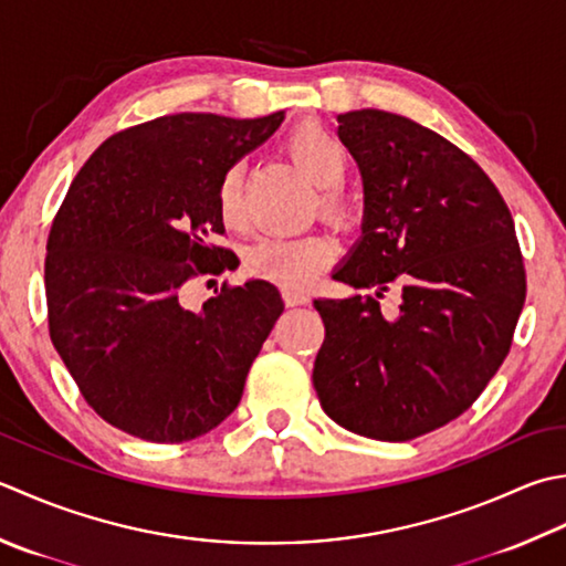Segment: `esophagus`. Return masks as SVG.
Wrapping results in <instances>:
<instances>
[{
  "label": "esophagus",
  "instance_id": "esophagus-1",
  "mask_svg": "<svg viewBox=\"0 0 566 566\" xmlns=\"http://www.w3.org/2000/svg\"><path fill=\"white\" fill-rule=\"evenodd\" d=\"M284 302L290 306H298L308 302V294L304 290H294V286H286L284 290Z\"/></svg>",
  "mask_w": 566,
  "mask_h": 566
}]
</instances>
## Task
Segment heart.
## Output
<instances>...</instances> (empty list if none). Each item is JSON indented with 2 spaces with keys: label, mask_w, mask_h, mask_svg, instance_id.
<instances>
[{
  "label": "heart",
  "mask_w": 566,
  "mask_h": 566,
  "mask_svg": "<svg viewBox=\"0 0 566 566\" xmlns=\"http://www.w3.org/2000/svg\"><path fill=\"white\" fill-rule=\"evenodd\" d=\"M284 149L296 164V169L316 186H336L346 176V149H343V144L334 132H328L318 122H302V125H296L286 135ZM321 203H324V210L331 218L346 216V208H343L336 193L326 191L321 196ZM216 206L218 216L226 226L235 228L242 223L240 166H230L220 176L216 188ZM334 254L336 242L324 235V232H312V235L302 238H264L248 250L245 268L252 274L268 276L272 282L302 290V286L312 284L326 270V264L334 260Z\"/></svg>",
  "instance_id": "b5f03b06"
}]
</instances>
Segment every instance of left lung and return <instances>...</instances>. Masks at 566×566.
<instances>
[{"label": "left lung", "mask_w": 566, "mask_h": 566, "mask_svg": "<svg viewBox=\"0 0 566 566\" xmlns=\"http://www.w3.org/2000/svg\"><path fill=\"white\" fill-rule=\"evenodd\" d=\"M363 181L360 238L336 280L370 296L314 298L324 412L353 434L409 441L467 412L511 350L525 268L503 196L469 154L385 109L338 115ZM401 306L387 319L379 296Z\"/></svg>", "instance_id": "obj_1"}]
</instances>
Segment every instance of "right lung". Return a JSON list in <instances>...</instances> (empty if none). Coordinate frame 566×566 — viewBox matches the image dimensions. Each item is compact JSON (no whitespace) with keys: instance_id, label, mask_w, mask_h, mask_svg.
<instances>
[{"instance_id":"1","label":"right lung","mask_w":566,"mask_h":566,"mask_svg":"<svg viewBox=\"0 0 566 566\" xmlns=\"http://www.w3.org/2000/svg\"><path fill=\"white\" fill-rule=\"evenodd\" d=\"M284 113H179L117 132L77 171L46 254L51 340L85 402L132 437L181 444L238 407L252 360L284 312L248 280L201 312L181 306L196 274L226 270L220 176L270 139Z\"/></svg>"}]
</instances>
